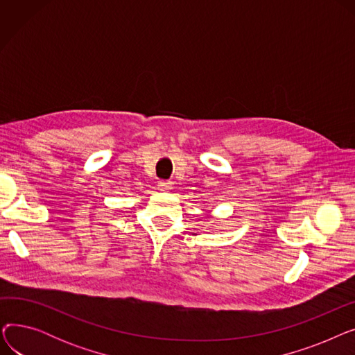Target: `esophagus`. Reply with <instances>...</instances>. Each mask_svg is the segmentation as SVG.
I'll return each instance as SVG.
<instances>
[{
  "label": "esophagus",
  "instance_id": "34e87169",
  "mask_svg": "<svg viewBox=\"0 0 355 355\" xmlns=\"http://www.w3.org/2000/svg\"><path fill=\"white\" fill-rule=\"evenodd\" d=\"M158 189H159L161 191L171 190V189H173V181H170V180H159V181H158Z\"/></svg>",
  "mask_w": 355,
  "mask_h": 355
}]
</instances>
